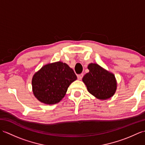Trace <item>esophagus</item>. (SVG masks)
I'll list each match as a JSON object with an SVG mask.
<instances>
[{
	"label": "esophagus",
	"instance_id": "obj_1",
	"mask_svg": "<svg viewBox=\"0 0 145 145\" xmlns=\"http://www.w3.org/2000/svg\"><path fill=\"white\" fill-rule=\"evenodd\" d=\"M83 76H84V73H81V74L77 75V78L78 80H82Z\"/></svg>",
	"mask_w": 145,
	"mask_h": 145
}]
</instances>
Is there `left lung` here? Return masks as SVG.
Here are the masks:
<instances>
[{"label": "left lung", "mask_w": 145, "mask_h": 145, "mask_svg": "<svg viewBox=\"0 0 145 145\" xmlns=\"http://www.w3.org/2000/svg\"><path fill=\"white\" fill-rule=\"evenodd\" d=\"M89 72L85 74L82 80L87 86L88 91L100 100L112 97L116 89V82L113 74L96 63L88 65Z\"/></svg>", "instance_id": "left-lung-1"}]
</instances>
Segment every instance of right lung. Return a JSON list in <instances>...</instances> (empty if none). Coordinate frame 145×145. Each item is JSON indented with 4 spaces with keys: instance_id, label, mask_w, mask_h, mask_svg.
<instances>
[{
    "instance_id": "obj_1",
    "label": "right lung",
    "mask_w": 145,
    "mask_h": 145,
    "mask_svg": "<svg viewBox=\"0 0 145 145\" xmlns=\"http://www.w3.org/2000/svg\"><path fill=\"white\" fill-rule=\"evenodd\" d=\"M76 80L75 73L67 64L58 61L46 65L33 76V94L44 103H57L65 95L69 85Z\"/></svg>"
}]
</instances>
